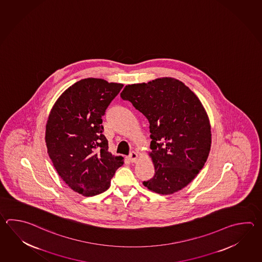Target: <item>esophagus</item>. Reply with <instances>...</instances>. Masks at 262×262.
I'll use <instances>...</instances> for the list:
<instances>
[{"instance_id":"34e87169","label":"esophagus","mask_w":262,"mask_h":262,"mask_svg":"<svg viewBox=\"0 0 262 262\" xmlns=\"http://www.w3.org/2000/svg\"><path fill=\"white\" fill-rule=\"evenodd\" d=\"M128 159L130 162H135V161H137V160H138V154H137L136 152L133 151V152L128 156Z\"/></svg>"}]
</instances>
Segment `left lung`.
<instances>
[{"mask_svg": "<svg viewBox=\"0 0 262 262\" xmlns=\"http://www.w3.org/2000/svg\"><path fill=\"white\" fill-rule=\"evenodd\" d=\"M120 97L149 121L155 176L144 187L162 195L187 187L203 169L212 142L208 115L196 94L181 81L161 77L126 85Z\"/></svg>", "mask_w": 262, "mask_h": 262, "instance_id": "obj_1", "label": "left lung"}]
</instances>
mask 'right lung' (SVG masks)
I'll return each mask as SVG.
<instances>
[{
  "instance_id": "1",
  "label": "right lung",
  "mask_w": 262,
  "mask_h": 262,
  "mask_svg": "<svg viewBox=\"0 0 262 262\" xmlns=\"http://www.w3.org/2000/svg\"><path fill=\"white\" fill-rule=\"evenodd\" d=\"M123 84L85 78L58 98L46 125L49 158L59 177L85 197L104 192L122 157L108 151L102 117Z\"/></svg>"
}]
</instances>
